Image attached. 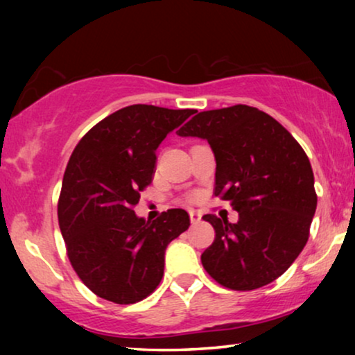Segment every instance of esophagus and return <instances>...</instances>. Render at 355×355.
<instances>
[{
	"mask_svg": "<svg viewBox=\"0 0 355 355\" xmlns=\"http://www.w3.org/2000/svg\"><path fill=\"white\" fill-rule=\"evenodd\" d=\"M189 216H191V221L192 223H198L202 220V213L200 211H196V210H189Z\"/></svg>",
	"mask_w": 355,
	"mask_h": 355,
	"instance_id": "34e87169",
	"label": "esophagus"
}]
</instances>
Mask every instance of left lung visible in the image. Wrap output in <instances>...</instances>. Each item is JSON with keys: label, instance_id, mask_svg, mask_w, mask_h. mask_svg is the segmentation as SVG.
<instances>
[{"label": "left lung", "instance_id": "8db88e82", "mask_svg": "<svg viewBox=\"0 0 355 355\" xmlns=\"http://www.w3.org/2000/svg\"><path fill=\"white\" fill-rule=\"evenodd\" d=\"M178 135L210 144L215 196L239 213L237 223L203 216L215 230V241L202 254L203 268L234 291L279 278L307 244L317 208L304 148L275 118L247 105L202 111Z\"/></svg>", "mask_w": 355, "mask_h": 355}]
</instances>
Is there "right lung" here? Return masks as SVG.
I'll list each match as a JSON object with an SVG mask.
<instances>
[{"instance_id":"1","label":"right lung","mask_w":355,"mask_h":355,"mask_svg":"<svg viewBox=\"0 0 355 355\" xmlns=\"http://www.w3.org/2000/svg\"><path fill=\"white\" fill-rule=\"evenodd\" d=\"M196 110L130 105L95 124L72 152L58 202L67 257L92 293L135 304L163 278L164 250L191 226L171 208L145 221L132 208L152 184L157 148Z\"/></svg>"}]
</instances>
